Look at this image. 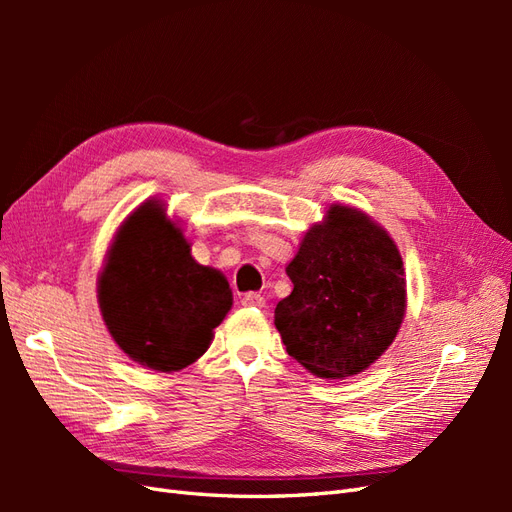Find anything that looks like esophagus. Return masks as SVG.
<instances>
[{"instance_id":"esophagus-1","label":"esophagus","mask_w":512,"mask_h":512,"mask_svg":"<svg viewBox=\"0 0 512 512\" xmlns=\"http://www.w3.org/2000/svg\"><path fill=\"white\" fill-rule=\"evenodd\" d=\"M241 303L245 307H265V297H260L258 292H247V294H243Z\"/></svg>"}]
</instances>
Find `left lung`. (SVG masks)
I'll list each match as a JSON object with an SVG mask.
<instances>
[{
  "mask_svg": "<svg viewBox=\"0 0 512 512\" xmlns=\"http://www.w3.org/2000/svg\"><path fill=\"white\" fill-rule=\"evenodd\" d=\"M275 307L286 352L318 378L361 374L393 344L406 314L395 241L363 211L331 205L305 232Z\"/></svg>",
  "mask_w": 512,
  "mask_h": 512,
  "instance_id": "obj_1",
  "label": "left lung"
}]
</instances>
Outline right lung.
Wrapping results in <instances>:
<instances>
[{
	"mask_svg": "<svg viewBox=\"0 0 512 512\" xmlns=\"http://www.w3.org/2000/svg\"><path fill=\"white\" fill-rule=\"evenodd\" d=\"M106 329L132 361L179 371L203 356L232 307L226 277L192 258L160 200H147L117 230L98 277Z\"/></svg>",
	"mask_w": 512,
	"mask_h": 512,
	"instance_id": "obj_1",
	"label": "right lung"
}]
</instances>
